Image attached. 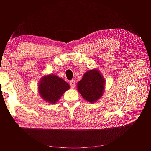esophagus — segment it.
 Returning <instances> with one entry per match:
<instances>
[{"label": "esophagus", "instance_id": "obj_1", "mask_svg": "<svg viewBox=\"0 0 151 151\" xmlns=\"http://www.w3.org/2000/svg\"><path fill=\"white\" fill-rule=\"evenodd\" d=\"M69 84H70V87H71L72 88H74L75 87L76 84H75V81H70V82H69Z\"/></svg>", "mask_w": 151, "mask_h": 151}]
</instances>
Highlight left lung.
Instances as JSON below:
<instances>
[{"label": "left lung", "mask_w": 151, "mask_h": 151, "mask_svg": "<svg viewBox=\"0 0 151 151\" xmlns=\"http://www.w3.org/2000/svg\"><path fill=\"white\" fill-rule=\"evenodd\" d=\"M105 80L97 69L89 70L77 84L78 91L90 103L97 102L104 93Z\"/></svg>", "instance_id": "8db88e82"}]
</instances>
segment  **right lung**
I'll return each instance as SVG.
<instances>
[{"label":"right lung","instance_id":"obj_1","mask_svg":"<svg viewBox=\"0 0 151 151\" xmlns=\"http://www.w3.org/2000/svg\"><path fill=\"white\" fill-rule=\"evenodd\" d=\"M69 88V85L65 81L53 74L43 76L38 84L41 97L50 104H56Z\"/></svg>","mask_w":151,"mask_h":151}]
</instances>
